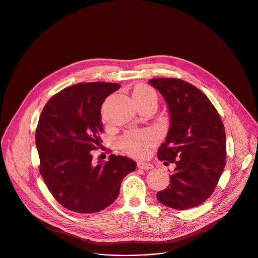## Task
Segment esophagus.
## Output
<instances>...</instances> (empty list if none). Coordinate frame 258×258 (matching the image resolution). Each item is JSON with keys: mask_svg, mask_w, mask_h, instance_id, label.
Listing matches in <instances>:
<instances>
[{"mask_svg": "<svg viewBox=\"0 0 258 258\" xmlns=\"http://www.w3.org/2000/svg\"><path fill=\"white\" fill-rule=\"evenodd\" d=\"M138 167L141 169H145V170H149L153 168V165L151 163L148 162H144V161H139L138 162Z\"/></svg>", "mask_w": 258, "mask_h": 258, "instance_id": "obj_1", "label": "esophagus"}]
</instances>
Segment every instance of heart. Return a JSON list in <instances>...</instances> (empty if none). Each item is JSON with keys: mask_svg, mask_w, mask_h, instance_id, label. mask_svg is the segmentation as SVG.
<instances>
[{"mask_svg": "<svg viewBox=\"0 0 258 258\" xmlns=\"http://www.w3.org/2000/svg\"><path fill=\"white\" fill-rule=\"evenodd\" d=\"M133 98L135 102H148L154 101L157 103V95L153 89L148 86L140 85L134 93ZM157 142V135L150 130L131 131L125 133L118 141L120 148L127 154L136 157L144 156L148 149Z\"/></svg>", "mask_w": 258, "mask_h": 258, "instance_id": "1", "label": "heart"}]
</instances>
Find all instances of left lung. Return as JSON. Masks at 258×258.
Listing matches in <instances>:
<instances>
[{
    "label": "left lung",
    "instance_id": "1",
    "mask_svg": "<svg viewBox=\"0 0 258 258\" xmlns=\"http://www.w3.org/2000/svg\"><path fill=\"white\" fill-rule=\"evenodd\" d=\"M148 83L161 94L169 114V130L157 156L175 164L170 185L156 197L178 210L198 206L210 197L226 165L224 123L209 99L193 85L163 78Z\"/></svg>",
    "mask_w": 258,
    "mask_h": 258
}]
</instances>
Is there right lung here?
<instances>
[{"instance_id": "right-lung-1", "label": "right lung", "mask_w": 258, "mask_h": 258, "mask_svg": "<svg viewBox=\"0 0 258 258\" xmlns=\"http://www.w3.org/2000/svg\"><path fill=\"white\" fill-rule=\"evenodd\" d=\"M119 84L85 83L52 97L43 109L35 132L40 172L54 198L65 208L94 213L118 197L123 177L137 163L112 154L107 162L92 163L103 132L101 107Z\"/></svg>"}]
</instances>
